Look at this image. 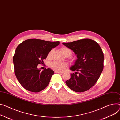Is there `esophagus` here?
<instances>
[{"mask_svg":"<svg viewBox=\"0 0 120 120\" xmlns=\"http://www.w3.org/2000/svg\"><path fill=\"white\" fill-rule=\"evenodd\" d=\"M55 73H62L63 72H60V71H55Z\"/></svg>","mask_w":120,"mask_h":120,"instance_id":"esophagus-1","label":"esophagus"}]
</instances>
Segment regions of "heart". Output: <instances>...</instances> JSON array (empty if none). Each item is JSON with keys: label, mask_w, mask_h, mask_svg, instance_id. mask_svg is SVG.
<instances>
[{"label": "heart", "mask_w": 120, "mask_h": 120, "mask_svg": "<svg viewBox=\"0 0 120 120\" xmlns=\"http://www.w3.org/2000/svg\"><path fill=\"white\" fill-rule=\"evenodd\" d=\"M60 49L62 53L67 57L71 56L72 54V51H71V50L67 47H62L60 48ZM53 52L54 50L52 49L49 52L47 56L48 59H51L52 58ZM49 66L51 68L55 71H61L64 70V69H65V68L67 66V64L65 63L53 61L50 63Z\"/></svg>", "instance_id": "1"}]
</instances>
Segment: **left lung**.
Masks as SVG:
<instances>
[{
    "instance_id": "1",
    "label": "left lung",
    "mask_w": 120,
    "mask_h": 120,
    "mask_svg": "<svg viewBox=\"0 0 120 120\" xmlns=\"http://www.w3.org/2000/svg\"><path fill=\"white\" fill-rule=\"evenodd\" d=\"M73 50L77 59L70 69L76 71L65 82L67 86L76 92L90 89L97 82L104 67V54L98 44L90 39H82L62 43Z\"/></svg>"
}]
</instances>
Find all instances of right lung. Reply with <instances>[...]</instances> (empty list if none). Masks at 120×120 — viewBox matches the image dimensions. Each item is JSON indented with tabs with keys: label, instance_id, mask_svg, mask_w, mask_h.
Listing matches in <instances>:
<instances>
[{
	"label": "right lung",
	"instance_id": "obj_1",
	"mask_svg": "<svg viewBox=\"0 0 120 120\" xmlns=\"http://www.w3.org/2000/svg\"><path fill=\"white\" fill-rule=\"evenodd\" d=\"M59 44V41L29 39L18 45L13 58L14 72L25 89L39 92L48 86L54 72L49 68L41 71L38 65L44 63L49 52Z\"/></svg>",
	"mask_w": 120,
	"mask_h": 120
}]
</instances>
